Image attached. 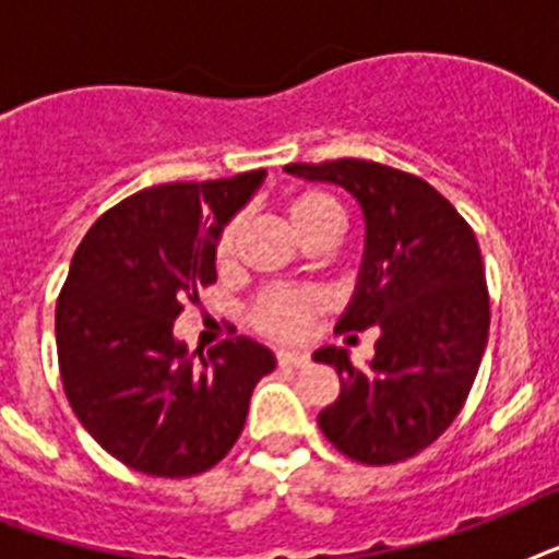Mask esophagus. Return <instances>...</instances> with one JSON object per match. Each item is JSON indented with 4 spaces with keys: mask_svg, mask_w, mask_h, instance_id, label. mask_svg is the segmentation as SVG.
I'll use <instances>...</instances> for the list:
<instances>
[{
    "mask_svg": "<svg viewBox=\"0 0 559 559\" xmlns=\"http://www.w3.org/2000/svg\"><path fill=\"white\" fill-rule=\"evenodd\" d=\"M310 359L307 354H296V350H278V366L281 368H305Z\"/></svg>",
    "mask_w": 559,
    "mask_h": 559,
    "instance_id": "esophagus-1",
    "label": "esophagus"
}]
</instances>
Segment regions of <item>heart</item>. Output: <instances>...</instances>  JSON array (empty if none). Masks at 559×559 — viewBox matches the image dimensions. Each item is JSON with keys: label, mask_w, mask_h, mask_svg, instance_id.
<instances>
[{"label": "heart", "mask_w": 559, "mask_h": 559, "mask_svg": "<svg viewBox=\"0 0 559 559\" xmlns=\"http://www.w3.org/2000/svg\"><path fill=\"white\" fill-rule=\"evenodd\" d=\"M287 217L293 231L301 235V231L319 226V223H340V211H336V205H333L328 197H322V193H298V197L289 200ZM237 235H240V223H231V226L219 235V266H226V263H231V258H235ZM316 310H319V298H316V293H310V289H270V293L261 296V301L254 305L252 322L258 324V331H263L266 336L293 342L305 336Z\"/></svg>", "instance_id": "1"}]
</instances>
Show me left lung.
<instances>
[{
  "label": "left lung",
  "mask_w": 559,
  "mask_h": 559,
  "mask_svg": "<svg viewBox=\"0 0 559 559\" xmlns=\"http://www.w3.org/2000/svg\"><path fill=\"white\" fill-rule=\"evenodd\" d=\"M284 170L348 191L366 223L357 287L336 328H377L373 359L354 368L342 348L316 350L340 373V400L319 412V426L359 464L412 459L459 417L485 357L490 301L476 235L403 170L366 159Z\"/></svg>",
  "instance_id": "1"
}]
</instances>
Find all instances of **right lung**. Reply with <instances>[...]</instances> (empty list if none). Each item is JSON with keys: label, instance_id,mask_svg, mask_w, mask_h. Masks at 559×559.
I'll list each match as a JSON object with an SVG mask.
<instances>
[{"label": "right lung", "instance_id": "right-lung-1", "mask_svg": "<svg viewBox=\"0 0 559 559\" xmlns=\"http://www.w3.org/2000/svg\"><path fill=\"white\" fill-rule=\"evenodd\" d=\"M266 170L144 188L78 246L57 301V357L83 429L127 467L162 478L205 473L243 432L249 397L275 354L237 336L188 354L174 322L217 281V240Z\"/></svg>", "mask_w": 559, "mask_h": 559}]
</instances>
